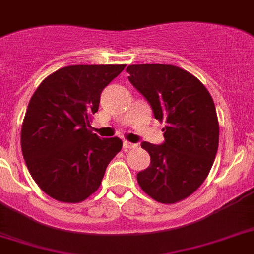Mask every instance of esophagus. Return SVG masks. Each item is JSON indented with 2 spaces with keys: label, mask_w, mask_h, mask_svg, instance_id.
Returning a JSON list of instances; mask_svg holds the SVG:
<instances>
[{
  "label": "esophagus",
  "mask_w": 254,
  "mask_h": 254,
  "mask_svg": "<svg viewBox=\"0 0 254 254\" xmlns=\"http://www.w3.org/2000/svg\"><path fill=\"white\" fill-rule=\"evenodd\" d=\"M135 147H136L135 143H130V142H127V140H124V142H123V148H124L125 151H127V149H131V148H135Z\"/></svg>",
  "instance_id": "34e87169"
}]
</instances>
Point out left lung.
Wrapping results in <instances>:
<instances>
[{"label": "left lung", "mask_w": 254, "mask_h": 254, "mask_svg": "<svg viewBox=\"0 0 254 254\" xmlns=\"http://www.w3.org/2000/svg\"><path fill=\"white\" fill-rule=\"evenodd\" d=\"M127 71L154 118L166 121L162 144L142 142L151 164L136 180L154 200L176 203L199 188L213 165L219 148L215 103L206 87L178 66L140 64Z\"/></svg>", "instance_id": "8db88e82"}]
</instances>
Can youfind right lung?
Returning a JSON list of instances; mask_svg holds the SVG:
<instances>
[{"instance_id": "right-lung-1", "label": "right lung", "mask_w": 254, "mask_h": 254, "mask_svg": "<svg viewBox=\"0 0 254 254\" xmlns=\"http://www.w3.org/2000/svg\"><path fill=\"white\" fill-rule=\"evenodd\" d=\"M125 65H72L42 81L21 127V151L30 175L54 199L78 203L100 188L119 138L92 133L102 90Z\"/></svg>"}]
</instances>
